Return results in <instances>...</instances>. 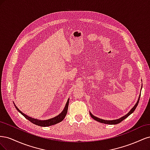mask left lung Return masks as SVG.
Wrapping results in <instances>:
<instances>
[{"instance_id":"8db88e82","label":"left lung","mask_w":150,"mask_h":150,"mask_svg":"<svg viewBox=\"0 0 150 150\" xmlns=\"http://www.w3.org/2000/svg\"><path fill=\"white\" fill-rule=\"evenodd\" d=\"M139 98H140V95L139 96V98H138V101L137 102V103L135 104V105L132 108V109L127 113V114L126 115H125L124 116H122L121 117H120V118L119 119H117V120H103V119H100L99 118V117H97L96 116H94V115H93L91 114V112H89L90 113V115L91 116L92 118H93L94 120H96L99 122H101V123H104V124H108V125H116V124H118L120 123V122H121L122 121H123L125 119H126V117H128L131 114H132V113L134 112V111L135 110V109L137 108L138 104V103H139Z\"/></svg>"}]
</instances>
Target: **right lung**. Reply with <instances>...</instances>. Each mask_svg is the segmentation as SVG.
Segmentation results:
<instances>
[{
	"label": "right lung",
	"instance_id": "right-lung-1",
	"mask_svg": "<svg viewBox=\"0 0 150 150\" xmlns=\"http://www.w3.org/2000/svg\"><path fill=\"white\" fill-rule=\"evenodd\" d=\"M69 98L67 99V103L66 104V106L64 108V110H62V111L60 113L59 115L56 116V117H54L52 118L49 119V120H38V119H35V118H33L30 116H28V115H25L24 113L22 112L21 110H19V109L18 108L16 104L13 103V104L16 108V110L19 111L22 115H23L27 120H28L29 121H30L31 122H33V124H35L36 125H38L40 126H42V127H47V126H52L54 125H56L57 123H59V122H61L64 119V117L66 116L67 112V110H68V105H69Z\"/></svg>",
	"mask_w": 150,
	"mask_h": 150
}]
</instances>
